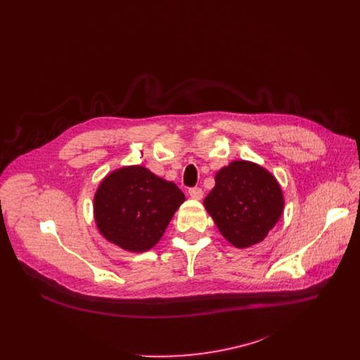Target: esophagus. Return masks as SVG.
<instances>
[{
    "mask_svg": "<svg viewBox=\"0 0 360 360\" xmlns=\"http://www.w3.org/2000/svg\"><path fill=\"white\" fill-rule=\"evenodd\" d=\"M188 193H189V196H191L192 199H196V200H199V199L203 196V191H202L200 188H198V186H195V188H189Z\"/></svg>",
    "mask_w": 360,
    "mask_h": 360,
    "instance_id": "1",
    "label": "esophagus"
}]
</instances>
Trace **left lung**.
<instances>
[{"label": "left lung", "instance_id": "1", "mask_svg": "<svg viewBox=\"0 0 360 360\" xmlns=\"http://www.w3.org/2000/svg\"><path fill=\"white\" fill-rule=\"evenodd\" d=\"M219 232L236 248L265 239L283 211L276 179L262 167L233 161L215 176V186L203 200Z\"/></svg>", "mask_w": 360, "mask_h": 360}]
</instances>
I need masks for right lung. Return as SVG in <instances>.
Here are the masks:
<instances>
[{"mask_svg":"<svg viewBox=\"0 0 360 360\" xmlns=\"http://www.w3.org/2000/svg\"><path fill=\"white\" fill-rule=\"evenodd\" d=\"M185 200L174 184L143 167H125L101 182L94 198L99 232L131 252H145L162 238Z\"/></svg>","mask_w":360,"mask_h":360,"instance_id":"add662e5","label":"right lung"}]
</instances>
